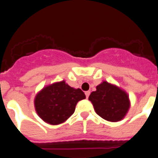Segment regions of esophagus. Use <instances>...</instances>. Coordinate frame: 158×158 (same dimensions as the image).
<instances>
[{
    "instance_id": "esophagus-1",
    "label": "esophagus",
    "mask_w": 158,
    "mask_h": 158,
    "mask_svg": "<svg viewBox=\"0 0 158 158\" xmlns=\"http://www.w3.org/2000/svg\"><path fill=\"white\" fill-rule=\"evenodd\" d=\"M89 95H90V92H89V91H87V92H85V96H86V98H89Z\"/></svg>"
}]
</instances>
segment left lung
Here are the masks:
<instances>
[{
	"instance_id": "obj_1",
	"label": "left lung",
	"mask_w": 158,
	"mask_h": 158,
	"mask_svg": "<svg viewBox=\"0 0 158 158\" xmlns=\"http://www.w3.org/2000/svg\"><path fill=\"white\" fill-rule=\"evenodd\" d=\"M89 100L96 114L110 122L122 120L131 105L126 92L105 81L96 86V90L90 94Z\"/></svg>"
}]
</instances>
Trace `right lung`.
Returning a JSON list of instances; mask_svg holds the SVG:
<instances>
[{
    "label": "right lung",
    "instance_id": "1",
    "mask_svg": "<svg viewBox=\"0 0 158 158\" xmlns=\"http://www.w3.org/2000/svg\"><path fill=\"white\" fill-rule=\"evenodd\" d=\"M84 99L85 95L80 89H73L62 81L43 88L34 103L38 115L44 122L58 125L73 114L77 102Z\"/></svg>",
    "mask_w": 158,
    "mask_h": 158
}]
</instances>
